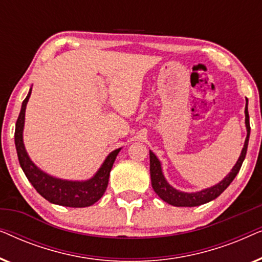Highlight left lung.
Segmentation results:
<instances>
[{
  "label": "left lung",
  "mask_w": 262,
  "mask_h": 262,
  "mask_svg": "<svg viewBox=\"0 0 262 262\" xmlns=\"http://www.w3.org/2000/svg\"><path fill=\"white\" fill-rule=\"evenodd\" d=\"M245 116H246V128H247V137L245 141V145H243L241 155H239L237 162L235 166L231 168L230 173L225 177L223 180L218 182V184L211 186V187L200 189L196 192H182L179 189L174 188L169 182L166 180L163 175L162 164H161L160 160L154 154L151 150H149L150 155V177H151V186L156 194L160 196L163 202L173 206H182V207H192V206H199L203 204H206L211 202V200L216 199L223 193L229 185L231 184L236 175L241 169V166L245 161L247 148H248L249 142V135H250V125H249V114H248V99H246V108H245Z\"/></svg>",
  "instance_id": "1"
}]
</instances>
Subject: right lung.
Masks as SVG:
<instances>
[{
  "mask_svg": "<svg viewBox=\"0 0 262 262\" xmlns=\"http://www.w3.org/2000/svg\"><path fill=\"white\" fill-rule=\"evenodd\" d=\"M31 93L32 88L21 105L19 118L15 124V136H14L17 159L25 175L39 194L50 203L68 207H87L93 205L105 193L108 185L111 169L121 148L110 152L98 171L88 180H66L45 173L31 160L24 144L25 113Z\"/></svg>",
  "mask_w": 262,
  "mask_h": 262,
  "instance_id": "obj_1",
  "label": "right lung"
}]
</instances>
